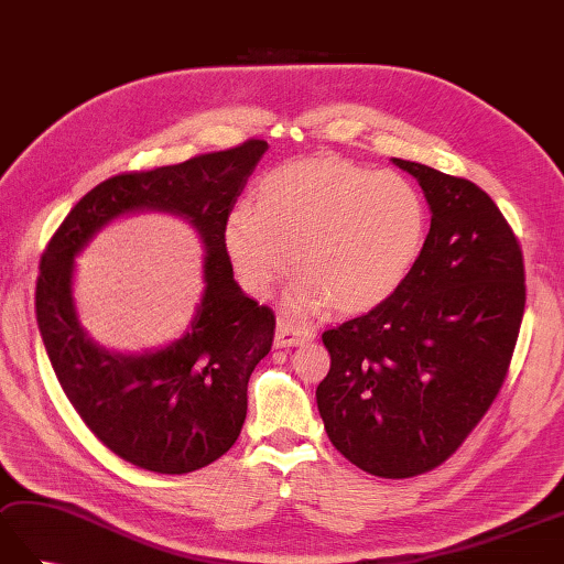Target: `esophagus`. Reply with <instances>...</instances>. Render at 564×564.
Wrapping results in <instances>:
<instances>
[{
	"label": "esophagus",
	"instance_id": "esophagus-1",
	"mask_svg": "<svg viewBox=\"0 0 564 564\" xmlns=\"http://www.w3.org/2000/svg\"><path fill=\"white\" fill-rule=\"evenodd\" d=\"M312 338H314L312 329H305V326L293 324L291 319L281 317L276 324V336H273V344H276L279 348H285V346L307 344V341H312Z\"/></svg>",
	"mask_w": 564,
	"mask_h": 564
}]
</instances>
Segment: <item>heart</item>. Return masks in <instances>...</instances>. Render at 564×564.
I'll return each instance as SVG.
<instances>
[{
    "label": "heart",
    "instance_id": "heart-1",
    "mask_svg": "<svg viewBox=\"0 0 564 564\" xmlns=\"http://www.w3.org/2000/svg\"><path fill=\"white\" fill-rule=\"evenodd\" d=\"M425 204L409 180L338 159L288 163L261 177L254 208L226 218L223 242L242 285L264 297L293 254L288 305L372 310L409 276L425 240Z\"/></svg>",
    "mask_w": 564,
    "mask_h": 564
}]
</instances>
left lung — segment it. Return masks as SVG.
Here are the masks:
<instances>
[{"label":"left lung","instance_id":"obj_1","mask_svg":"<svg viewBox=\"0 0 564 564\" xmlns=\"http://www.w3.org/2000/svg\"><path fill=\"white\" fill-rule=\"evenodd\" d=\"M421 185L430 232L384 303L326 329L324 430L379 478L432 470L462 447L500 391L527 305L517 235L470 180L391 159Z\"/></svg>","mask_w":564,"mask_h":564}]
</instances>
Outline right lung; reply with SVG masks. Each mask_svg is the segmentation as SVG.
<instances>
[{
  "mask_svg": "<svg viewBox=\"0 0 564 564\" xmlns=\"http://www.w3.org/2000/svg\"><path fill=\"white\" fill-rule=\"evenodd\" d=\"M264 139L202 153L180 165L100 182L62 220L41 259L35 317L64 394L120 459L182 476L220 459L247 415V382L273 344L276 317L232 279L226 218L267 153ZM165 210L189 219L205 242V293L188 332L141 357L89 341L73 305L75 254L110 219Z\"/></svg>",
  "mask_w": 564,
  "mask_h": 564,
  "instance_id": "add662e5",
  "label": "right lung"
}]
</instances>
